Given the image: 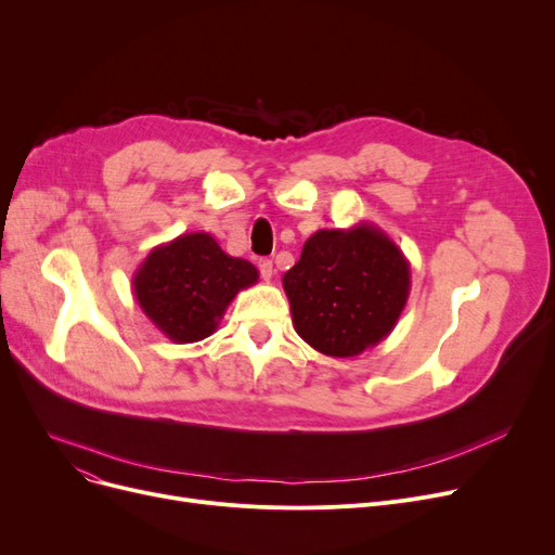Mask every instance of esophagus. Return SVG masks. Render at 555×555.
<instances>
[{
  "mask_svg": "<svg viewBox=\"0 0 555 555\" xmlns=\"http://www.w3.org/2000/svg\"><path fill=\"white\" fill-rule=\"evenodd\" d=\"M258 270H260V276H262V281H270L272 276H274V266H272V260H258Z\"/></svg>",
  "mask_w": 555,
  "mask_h": 555,
  "instance_id": "1",
  "label": "esophagus"
}]
</instances>
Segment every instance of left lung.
Segmentation results:
<instances>
[{
    "label": "left lung",
    "mask_w": 555,
    "mask_h": 555,
    "mask_svg": "<svg viewBox=\"0 0 555 555\" xmlns=\"http://www.w3.org/2000/svg\"><path fill=\"white\" fill-rule=\"evenodd\" d=\"M410 287V260L373 222L314 231L283 274L295 331L331 358H356L380 344L398 324Z\"/></svg>",
    "instance_id": "left-lung-1"
}]
</instances>
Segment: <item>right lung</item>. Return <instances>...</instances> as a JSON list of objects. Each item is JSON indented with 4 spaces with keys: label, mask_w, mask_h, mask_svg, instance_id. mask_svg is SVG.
<instances>
[{
    "label": "right lung",
    "mask_w": 555,
    "mask_h": 555,
    "mask_svg": "<svg viewBox=\"0 0 555 555\" xmlns=\"http://www.w3.org/2000/svg\"><path fill=\"white\" fill-rule=\"evenodd\" d=\"M256 281L249 260L224 254L211 233L193 231L151 249L132 276V293L170 341L191 344L216 333L233 297Z\"/></svg>",
    "instance_id": "add662e5"
}]
</instances>
